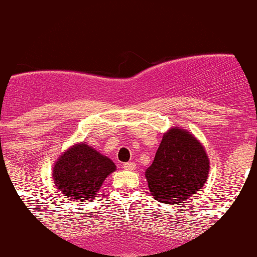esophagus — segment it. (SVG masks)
Returning <instances> with one entry per match:
<instances>
[{
	"mask_svg": "<svg viewBox=\"0 0 257 257\" xmlns=\"http://www.w3.org/2000/svg\"><path fill=\"white\" fill-rule=\"evenodd\" d=\"M123 168H124L125 170H135V168H137V164H135L134 162H128V163L123 164Z\"/></svg>",
	"mask_w": 257,
	"mask_h": 257,
	"instance_id": "esophagus-1",
	"label": "esophagus"
}]
</instances>
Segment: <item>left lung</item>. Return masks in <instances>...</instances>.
<instances>
[{"instance_id":"1","label":"left lung","mask_w":257,"mask_h":257,"mask_svg":"<svg viewBox=\"0 0 257 257\" xmlns=\"http://www.w3.org/2000/svg\"><path fill=\"white\" fill-rule=\"evenodd\" d=\"M209 167L199 141L184 129L174 128L163 135L145 176L153 198L174 205L202 190Z\"/></svg>"}]
</instances>
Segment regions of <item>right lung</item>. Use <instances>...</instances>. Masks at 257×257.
Listing matches in <instances>:
<instances>
[{"label":"right lung","mask_w":257,"mask_h":257,"mask_svg":"<svg viewBox=\"0 0 257 257\" xmlns=\"http://www.w3.org/2000/svg\"><path fill=\"white\" fill-rule=\"evenodd\" d=\"M116 166L87 144L72 146L60 156L53 169L55 186L73 200L91 199Z\"/></svg>","instance_id":"right-lung-1"}]
</instances>
